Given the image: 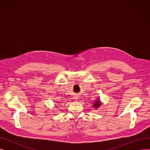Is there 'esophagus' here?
<instances>
[{"mask_svg":"<svg viewBox=\"0 0 150 150\" xmlns=\"http://www.w3.org/2000/svg\"><path fill=\"white\" fill-rule=\"evenodd\" d=\"M74 100H75V101H77L78 99H79V97H78V96H74Z\"/></svg>","mask_w":150,"mask_h":150,"instance_id":"1","label":"esophagus"}]
</instances>
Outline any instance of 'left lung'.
<instances>
[{"label":"left lung","mask_w":150,"mask_h":150,"mask_svg":"<svg viewBox=\"0 0 150 150\" xmlns=\"http://www.w3.org/2000/svg\"><path fill=\"white\" fill-rule=\"evenodd\" d=\"M101 105V103L100 100L98 98L96 101H95V102H94V103L93 105V107L95 109H97L99 108V106H100Z\"/></svg>","instance_id":"left-lung-1"}]
</instances>
